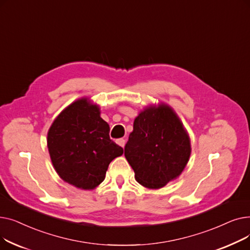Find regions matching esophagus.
I'll return each instance as SVG.
<instances>
[{
	"label": "esophagus",
	"mask_w": 250,
	"mask_h": 250,
	"mask_svg": "<svg viewBox=\"0 0 250 250\" xmlns=\"http://www.w3.org/2000/svg\"><path fill=\"white\" fill-rule=\"evenodd\" d=\"M116 144L117 145H120L121 147H125V139H117L116 140Z\"/></svg>",
	"instance_id": "esophagus-1"
}]
</instances>
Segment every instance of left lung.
<instances>
[{"instance_id": "left-lung-1", "label": "left lung", "mask_w": 250, "mask_h": 250, "mask_svg": "<svg viewBox=\"0 0 250 250\" xmlns=\"http://www.w3.org/2000/svg\"><path fill=\"white\" fill-rule=\"evenodd\" d=\"M191 152L190 140L176 112L165 103L150 105L135 118L125 156L143 187L157 189L176 179Z\"/></svg>"}]
</instances>
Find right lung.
<instances>
[{
	"instance_id": "add662e5",
	"label": "right lung",
	"mask_w": 250,
	"mask_h": 250,
	"mask_svg": "<svg viewBox=\"0 0 250 250\" xmlns=\"http://www.w3.org/2000/svg\"><path fill=\"white\" fill-rule=\"evenodd\" d=\"M50 159L60 177L81 189L104 180L109 163L124 153L110 140L109 125L96 104L83 97L65 107L47 133Z\"/></svg>"
}]
</instances>
